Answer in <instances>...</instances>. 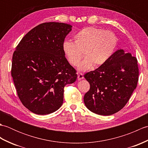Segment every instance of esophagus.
Masks as SVG:
<instances>
[{
  "label": "esophagus",
  "instance_id": "obj_1",
  "mask_svg": "<svg viewBox=\"0 0 148 148\" xmlns=\"http://www.w3.org/2000/svg\"><path fill=\"white\" fill-rule=\"evenodd\" d=\"M77 79L78 80H81L84 79V76H83V74L82 73H78L77 75Z\"/></svg>",
  "mask_w": 148,
  "mask_h": 148
}]
</instances>
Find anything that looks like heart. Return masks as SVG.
<instances>
[{
	"label": "heart",
	"instance_id": "1",
	"mask_svg": "<svg viewBox=\"0 0 148 148\" xmlns=\"http://www.w3.org/2000/svg\"><path fill=\"white\" fill-rule=\"evenodd\" d=\"M74 43L69 40L63 42L62 49L68 62L77 66L80 71L88 70L92 67L103 65L111 57L116 48L117 39L111 31L95 27L81 30L74 37Z\"/></svg>",
	"mask_w": 148,
	"mask_h": 148
}]
</instances>
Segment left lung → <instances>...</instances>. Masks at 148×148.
<instances>
[{"mask_svg": "<svg viewBox=\"0 0 148 148\" xmlns=\"http://www.w3.org/2000/svg\"><path fill=\"white\" fill-rule=\"evenodd\" d=\"M90 88L84 96V102L90 111L109 116L127 104L139 79L136 57L123 49H118L105 64L84 74Z\"/></svg>", "mask_w": 148, "mask_h": 148, "instance_id": "obj_1", "label": "left lung"}]
</instances>
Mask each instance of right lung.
Listing matches in <instances>:
<instances>
[{"label": "right lung", "instance_id": "1", "mask_svg": "<svg viewBox=\"0 0 148 148\" xmlns=\"http://www.w3.org/2000/svg\"><path fill=\"white\" fill-rule=\"evenodd\" d=\"M71 25L43 23L29 31L12 55L11 76L23 105L37 114L56 111L64 101V87L77 75L63 51Z\"/></svg>", "mask_w": 148, "mask_h": 148}]
</instances>
